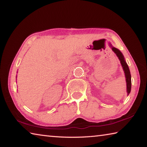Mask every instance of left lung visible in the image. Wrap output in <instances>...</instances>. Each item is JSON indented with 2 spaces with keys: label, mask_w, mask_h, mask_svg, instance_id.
<instances>
[{
  "label": "left lung",
  "mask_w": 147,
  "mask_h": 147,
  "mask_svg": "<svg viewBox=\"0 0 147 147\" xmlns=\"http://www.w3.org/2000/svg\"><path fill=\"white\" fill-rule=\"evenodd\" d=\"M110 45V47H111L113 51L115 53L117 57H118V59L120 61V63H121V65L123 69L124 73H125V80H126V83H127V96H129L130 94V90H131V74H130V72L129 70V66H128L126 61L125 60V58L123 55L122 53L120 51L117 49V48L113 47L112 46L111 43H109Z\"/></svg>",
  "instance_id": "left-lung-1"
}]
</instances>
